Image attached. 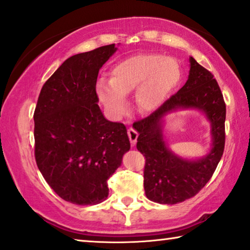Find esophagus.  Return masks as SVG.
I'll list each match as a JSON object with an SVG mask.
<instances>
[{"label": "esophagus", "instance_id": "1", "mask_svg": "<svg viewBox=\"0 0 250 250\" xmlns=\"http://www.w3.org/2000/svg\"><path fill=\"white\" fill-rule=\"evenodd\" d=\"M128 136L130 139V143H131V146H135L137 143V138H138V132L136 131L133 128H129L128 129Z\"/></svg>", "mask_w": 250, "mask_h": 250}]
</instances>
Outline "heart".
<instances>
[{"label":"heart","mask_w":250,"mask_h":250,"mask_svg":"<svg viewBox=\"0 0 250 250\" xmlns=\"http://www.w3.org/2000/svg\"><path fill=\"white\" fill-rule=\"evenodd\" d=\"M112 78L96 83V95L111 118L120 119L126 109V94L136 91L137 106L154 111L162 105L181 78L177 62L158 54H141L118 62Z\"/></svg>","instance_id":"heart-1"}]
</instances>
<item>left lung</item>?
I'll use <instances>...</instances> for the list:
<instances>
[{
  "label": "left lung",
  "mask_w": 250,
  "mask_h": 250,
  "mask_svg": "<svg viewBox=\"0 0 250 250\" xmlns=\"http://www.w3.org/2000/svg\"><path fill=\"white\" fill-rule=\"evenodd\" d=\"M188 80L184 86L166 100L148 117L136 121L139 132L137 149L145 156L144 188L150 201L176 204L196 195L210 181L225 150L226 103L213 74L189 58ZM195 107L203 110L211 122L212 149L199 161L177 158L162 139L161 119L174 109Z\"/></svg>",
  "instance_id": "left-lung-1"
}]
</instances>
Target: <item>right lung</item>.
<instances>
[{"label": "right lung", "mask_w": 250, "mask_h": 250, "mask_svg": "<svg viewBox=\"0 0 250 250\" xmlns=\"http://www.w3.org/2000/svg\"><path fill=\"white\" fill-rule=\"evenodd\" d=\"M115 50L112 43L66 59L33 113L37 166L56 194L77 206L106 199L107 180L130 149L125 125L107 121L98 105L99 70Z\"/></svg>", "instance_id": "1"}]
</instances>
